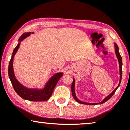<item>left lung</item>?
<instances>
[{
	"instance_id": "obj_1",
	"label": "left lung",
	"mask_w": 130,
	"mask_h": 130,
	"mask_svg": "<svg viewBox=\"0 0 130 130\" xmlns=\"http://www.w3.org/2000/svg\"><path fill=\"white\" fill-rule=\"evenodd\" d=\"M114 45H115V54H116L117 57V58H118L119 65H120V82H119V84L118 85V86H117V88H115L114 90H113V91L112 92H111V93H110L109 95H108L106 98H105L103 99V101H101V102H99V103H88V102H83V101H81L80 100H79V99L77 98V96H76V93H75V80H74V79L73 78V83H72V88H71V89H72V93L73 97L74 100H75L76 101H77V102H79V103H80V104H82L90 105H97V104H103V103H105V102H106L107 101L109 100V99L111 98L113 94L115 93V91H116L118 87L120 86V83H121V81L122 74V57H121V55L120 54V52H119V48H118V45H117V44L116 43H115Z\"/></svg>"
}]
</instances>
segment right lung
Returning <instances> with one entry per match:
<instances>
[{
    "instance_id": "right-lung-1",
    "label": "right lung",
    "mask_w": 130,
    "mask_h": 130,
    "mask_svg": "<svg viewBox=\"0 0 130 130\" xmlns=\"http://www.w3.org/2000/svg\"><path fill=\"white\" fill-rule=\"evenodd\" d=\"M31 34H34L31 32H26L23 34L20 37L18 40V44L13 50V53L12 54L11 58L9 63L8 67V74L10 80L11 82L12 86H13L15 92L21 96L22 99L25 100L34 101V102H39V101H45L50 99L52 95L53 90H54L55 87H56L57 83L59 80L60 78L63 75L62 72L57 73L54 74L42 89L38 88H26L24 85L21 84L19 82L18 80L15 76V73L13 70V58L15 55L18 50L19 46H20L21 42L26 37H29Z\"/></svg>"
}]
</instances>
